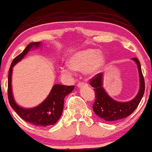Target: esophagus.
I'll use <instances>...</instances> for the list:
<instances>
[{
    "label": "esophagus",
    "mask_w": 152,
    "mask_h": 152,
    "mask_svg": "<svg viewBox=\"0 0 152 152\" xmlns=\"http://www.w3.org/2000/svg\"><path fill=\"white\" fill-rule=\"evenodd\" d=\"M87 85H88V84L84 83V82H80V83H78L77 84V86L78 88H81V87H83V86H86Z\"/></svg>",
    "instance_id": "1"
}]
</instances>
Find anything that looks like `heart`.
I'll return each mask as SVG.
<instances>
[{
    "label": "heart",
    "mask_w": 152,
    "mask_h": 152,
    "mask_svg": "<svg viewBox=\"0 0 152 152\" xmlns=\"http://www.w3.org/2000/svg\"><path fill=\"white\" fill-rule=\"evenodd\" d=\"M105 58L102 52L96 49H88L78 51L69 56L67 60L68 67L61 69L64 75H71V71L84 72L87 76L91 77L96 75L103 66Z\"/></svg>",
    "instance_id": "1"
}]
</instances>
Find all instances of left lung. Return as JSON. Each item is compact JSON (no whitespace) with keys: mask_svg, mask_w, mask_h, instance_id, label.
Segmentation results:
<instances>
[{"mask_svg":"<svg viewBox=\"0 0 152 152\" xmlns=\"http://www.w3.org/2000/svg\"><path fill=\"white\" fill-rule=\"evenodd\" d=\"M137 65L140 78V88L138 94L129 102H118L111 98L104 91L103 86V74L99 73L90 80V84L95 91V102L93 105L94 113L100 118L107 122L117 121L127 118L135 110L143 97L145 83L140 61L137 58H132Z\"/></svg>","mask_w":152,"mask_h":152,"instance_id":"1","label":"left lung"}]
</instances>
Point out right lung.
Here are the masks:
<instances>
[{"mask_svg": "<svg viewBox=\"0 0 152 152\" xmlns=\"http://www.w3.org/2000/svg\"><path fill=\"white\" fill-rule=\"evenodd\" d=\"M39 42L30 43L21 54L12 60L8 73V97L9 103L17 114L25 121L38 127H47L55 124L61 117L64 109V98L74 90V86L56 84L45 101L32 109H25L18 106L13 99L11 90V76L12 67L20 61L32 47H37Z\"/></svg>", "mask_w": 152, "mask_h": 152, "instance_id": "1", "label": "right lung"}]
</instances>
